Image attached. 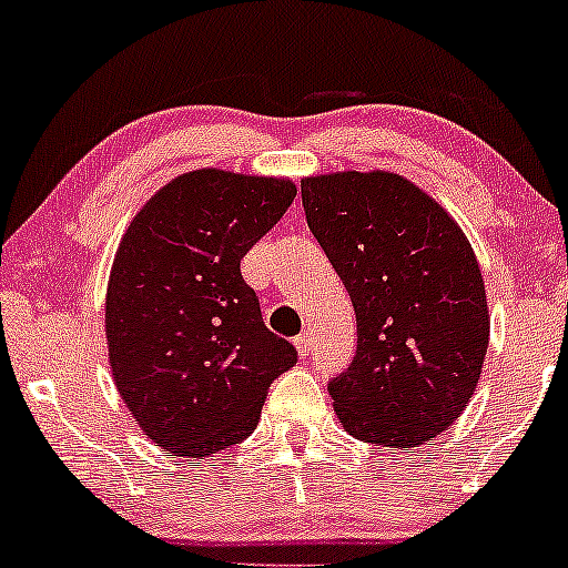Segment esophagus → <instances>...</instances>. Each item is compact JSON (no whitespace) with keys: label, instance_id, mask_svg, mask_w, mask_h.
<instances>
[{"label":"esophagus","instance_id":"obj_1","mask_svg":"<svg viewBox=\"0 0 568 568\" xmlns=\"http://www.w3.org/2000/svg\"><path fill=\"white\" fill-rule=\"evenodd\" d=\"M295 346H297V354H301V356H308L311 354V348H314V337H311L308 329H305V333H301V335L295 337Z\"/></svg>","mask_w":568,"mask_h":568}]
</instances>
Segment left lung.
<instances>
[{"mask_svg": "<svg viewBox=\"0 0 568 568\" xmlns=\"http://www.w3.org/2000/svg\"><path fill=\"white\" fill-rule=\"evenodd\" d=\"M305 220L346 284L356 354L329 384L343 429L418 448L462 416L488 352L480 265L458 222L394 171L301 182Z\"/></svg>", "mask_w": 568, "mask_h": 568, "instance_id": "left-lung-1", "label": "left lung"}]
</instances>
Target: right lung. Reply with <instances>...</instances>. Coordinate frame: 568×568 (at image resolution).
Masks as SVG:
<instances>
[{"instance_id":"1","label":"right lung","mask_w":568,"mask_h":568,"mask_svg":"<svg viewBox=\"0 0 568 568\" xmlns=\"http://www.w3.org/2000/svg\"><path fill=\"white\" fill-rule=\"evenodd\" d=\"M295 195L286 176L195 169L163 184L120 239L104 314L112 378L171 456L199 462L250 437L267 386L297 362L241 276V257Z\"/></svg>"}]
</instances>
